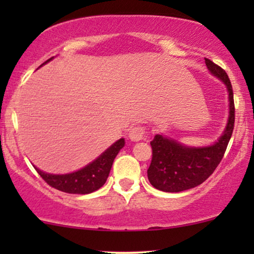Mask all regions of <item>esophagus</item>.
I'll list each match as a JSON object with an SVG mask.
<instances>
[{
  "label": "esophagus",
  "mask_w": 254,
  "mask_h": 254,
  "mask_svg": "<svg viewBox=\"0 0 254 254\" xmlns=\"http://www.w3.org/2000/svg\"><path fill=\"white\" fill-rule=\"evenodd\" d=\"M129 137L131 141L137 142V141H141L147 137V129L142 125H138V127H131L129 131Z\"/></svg>",
  "instance_id": "34e87169"
}]
</instances>
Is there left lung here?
Segmentation results:
<instances>
[{"mask_svg": "<svg viewBox=\"0 0 254 254\" xmlns=\"http://www.w3.org/2000/svg\"><path fill=\"white\" fill-rule=\"evenodd\" d=\"M205 64L215 76L222 80L229 93V117L223 135L212 145L203 148L186 147L162 135L150 142L153 157L148 168V179L157 190L182 192L196 188L214 173L226 153L234 129V95L227 72L220 65L205 58Z\"/></svg>", "mask_w": 254, "mask_h": 254, "instance_id": "obj_1", "label": "left lung"}]
</instances>
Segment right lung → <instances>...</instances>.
Returning <instances> with one entry per match:
<instances>
[{
  "label": "right lung",
  "mask_w": 254,
  "mask_h": 254,
  "mask_svg": "<svg viewBox=\"0 0 254 254\" xmlns=\"http://www.w3.org/2000/svg\"><path fill=\"white\" fill-rule=\"evenodd\" d=\"M50 60H52V58H50ZM50 60H48L46 62H49ZM46 62H44L43 64H45ZM124 138L118 139L116 143L111 145L109 149L105 150L97 160L90 162L82 170L74 172V173L49 174L38 170L37 167L34 168L51 188L66 192V193H92V192L97 191L98 189H100L106 183L111 167H112L113 161H115V157L117 156L119 150L124 147Z\"/></svg>",
  "instance_id": "right-lung-1"
}]
</instances>
